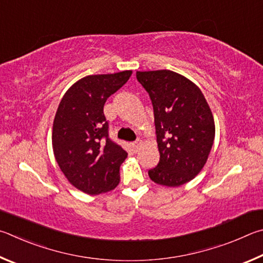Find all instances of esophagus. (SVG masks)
<instances>
[{
	"mask_svg": "<svg viewBox=\"0 0 263 263\" xmlns=\"http://www.w3.org/2000/svg\"><path fill=\"white\" fill-rule=\"evenodd\" d=\"M132 145H133V148H134L135 150H137V149L140 148V145H141V141L137 140V141H135V142H133Z\"/></svg>",
	"mask_w": 263,
	"mask_h": 263,
	"instance_id": "1",
	"label": "esophagus"
}]
</instances>
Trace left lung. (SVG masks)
<instances>
[{"label":"left lung","mask_w":263,"mask_h":263,"mask_svg":"<svg viewBox=\"0 0 263 263\" xmlns=\"http://www.w3.org/2000/svg\"><path fill=\"white\" fill-rule=\"evenodd\" d=\"M136 78L154 106L160 155L149 177L158 185L181 186L206 163L215 139L213 113L199 87L180 73L137 71Z\"/></svg>","instance_id":"obj_1"}]
</instances>
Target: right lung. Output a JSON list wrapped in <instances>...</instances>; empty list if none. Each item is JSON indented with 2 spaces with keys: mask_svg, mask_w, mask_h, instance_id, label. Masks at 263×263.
<instances>
[{
  "mask_svg": "<svg viewBox=\"0 0 263 263\" xmlns=\"http://www.w3.org/2000/svg\"><path fill=\"white\" fill-rule=\"evenodd\" d=\"M132 76V70L90 75L64 93L53 122L55 159L77 190L98 195L114 190L127 153L108 136L104 105Z\"/></svg>",
  "mask_w": 263,
  "mask_h": 263,
  "instance_id": "obj_1",
  "label": "right lung"
}]
</instances>
